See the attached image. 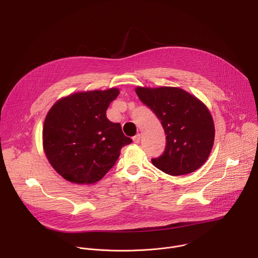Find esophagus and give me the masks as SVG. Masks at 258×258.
I'll return each instance as SVG.
<instances>
[{
  "mask_svg": "<svg viewBox=\"0 0 258 258\" xmlns=\"http://www.w3.org/2000/svg\"><path fill=\"white\" fill-rule=\"evenodd\" d=\"M133 140H134V142H135L136 144H139L140 141H141V135H140V134L136 135V136L133 138Z\"/></svg>",
  "mask_w": 258,
  "mask_h": 258,
  "instance_id": "obj_1",
  "label": "esophagus"
}]
</instances>
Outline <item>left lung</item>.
<instances>
[{"mask_svg": "<svg viewBox=\"0 0 258 258\" xmlns=\"http://www.w3.org/2000/svg\"><path fill=\"white\" fill-rule=\"evenodd\" d=\"M143 104L160 120L166 135L163 153L152 163L170 175L195 171L207 160L214 142V124L208 109L178 88H137Z\"/></svg>", "mask_w": 258, "mask_h": 258, "instance_id": "left-lung-1", "label": "left lung"}]
</instances>
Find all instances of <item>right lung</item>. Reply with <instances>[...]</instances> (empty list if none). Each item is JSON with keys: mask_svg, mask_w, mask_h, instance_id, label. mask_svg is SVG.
<instances>
[{"mask_svg": "<svg viewBox=\"0 0 258 258\" xmlns=\"http://www.w3.org/2000/svg\"><path fill=\"white\" fill-rule=\"evenodd\" d=\"M119 91L77 93L50 109L43 130L46 156L54 169L76 183H94L116 163L122 147L133 140L106 110Z\"/></svg>", "mask_w": 258, "mask_h": 258, "instance_id": "1", "label": "right lung"}]
</instances>
